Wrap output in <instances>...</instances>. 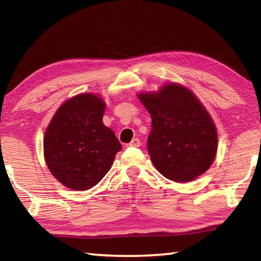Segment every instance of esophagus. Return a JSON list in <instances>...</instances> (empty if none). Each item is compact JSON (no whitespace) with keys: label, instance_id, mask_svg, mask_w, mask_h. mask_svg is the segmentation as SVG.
<instances>
[{"label":"esophagus","instance_id":"esophagus-1","mask_svg":"<svg viewBox=\"0 0 261 261\" xmlns=\"http://www.w3.org/2000/svg\"><path fill=\"white\" fill-rule=\"evenodd\" d=\"M127 146L130 147H139L140 146V140L138 138H134L131 140L130 144H127Z\"/></svg>","mask_w":261,"mask_h":261}]
</instances>
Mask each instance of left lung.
<instances>
[{"label":"left lung","mask_w":261,"mask_h":261,"mask_svg":"<svg viewBox=\"0 0 261 261\" xmlns=\"http://www.w3.org/2000/svg\"><path fill=\"white\" fill-rule=\"evenodd\" d=\"M138 98L151 114L147 149L160 174L190 182L207 171L216 155L218 132L197 96L171 83L158 93H140Z\"/></svg>","instance_id":"8db88e82"}]
</instances>
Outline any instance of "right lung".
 Returning <instances> with one entry per match:
<instances>
[{"instance_id":"add662e5","label":"right lung","mask_w":261,"mask_h":261,"mask_svg":"<svg viewBox=\"0 0 261 261\" xmlns=\"http://www.w3.org/2000/svg\"><path fill=\"white\" fill-rule=\"evenodd\" d=\"M105 102L98 95L78 94L57 109L43 138L45 160L64 187L85 191L108 173L122 145L102 122Z\"/></svg>"}]
</instances>
